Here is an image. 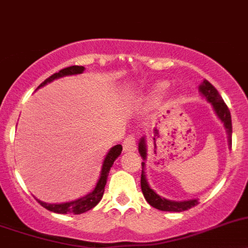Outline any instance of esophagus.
<instances>
[{
  "instance_id": "esophagus-1",
  "label": "esophagus",
  "mask_w": 248,
  "mask_h": 248,
  "mask_svg": "<svg viewBox=\"0 0 248 248\" xmlns=\"http://www.w3.org/2000/svg\"><path fill=\"white\" fill-rule=\"evenodd\" d=\"M123 150L124 152H134L136 150V141L133 135H129L123 142Z\"/></svg>"
}]
</instances>
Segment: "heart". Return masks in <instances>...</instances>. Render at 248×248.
<instances>
[{"mask_svg": "<svg viewBox=\"0 0 248 248\" xmlns=\"http://www.w3.org/2000/svg\"><path fill=\"white\" fill-rule=\"evenodd\" d=\"M166 90H167L166 82H159V84H157L155 86V89H153V93H152L153 98H161L162 96L164 95V93H166Z\"/></svg>", "mask_w": 248, "mask_h": 248, "instance_id": "1", "label": "heart"}]
</instances>
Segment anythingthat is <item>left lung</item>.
<instances>
[{"label": "left lung", "instance_id": "1", "mask_svg": "<svg viewBox=\"0 0 248 248\" xmlns=\"http://www.w3.org/2000/svg\"><path fill=\"white\" fill-rule=\"evenodd\" d=\"M199 91L202 96L209 102L213 107L214 112H216L217 117L220 119V122L224 124L226 134H228V142L232 146V115H230V110H229L228 106L223 101L221 96L217 91L216 87L208 81V80H203L201 85L199 86ZM139 152H140L141 157H142L143 162L142 164V173H141V190H142L143 196H145L146 201L155 208L159 209V211L164 212H183L187 211V209L192 208L193 206H196L199 202L197 200H186V201H173V200L164 199V197L159 196L155 190H152L148 184L147 179H146L145 167H146V159H147V143H146L145 136L140 139L139 141Z\"/></svg>", "mask_w": 248, "mask_h": 248}]
</instances>
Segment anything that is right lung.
Instances as JSON below:
<instances>
[{
	"label": "right lung",
	"instance_id": "right-lung-1",
	"mask_svg": "<svg viewBox=\"0 0 248 248\" xmlns=\"http://www.w3.org/2000/svg\"><path fill=\"white\" fill-rule=\"evenodd\" d=\"M84 70L85 68L81 67V65H73V67L64 68V69L60 70V72L56 73V74L47 78V79L45 80V81L37 87V89L45 86V85H47L48 82H52L55 79H60V78H63V77H69V75L81 74ZM122 150H123L122 145H115L108 151L105 159H103L102 168H101V171H100V178H98L97 183H96L95 188H93L91 192L87 193V195H85L84 197H80V199L73 200V201H69V202H63V203H46V202L37 200L39 203L41 204L42 207H45L46 209H48V211L55 212V213H60V214H68V213L81 214L87 211H90L91 208L97 206L98 202L102 200L103 192H105V186L106 184H107L108 174H109V170L110 168H112L114 161L119 157L120 153H122Z\"/></svg>",
	"mask_w": 248,
	"mask_h": 248
}]
</instances>
